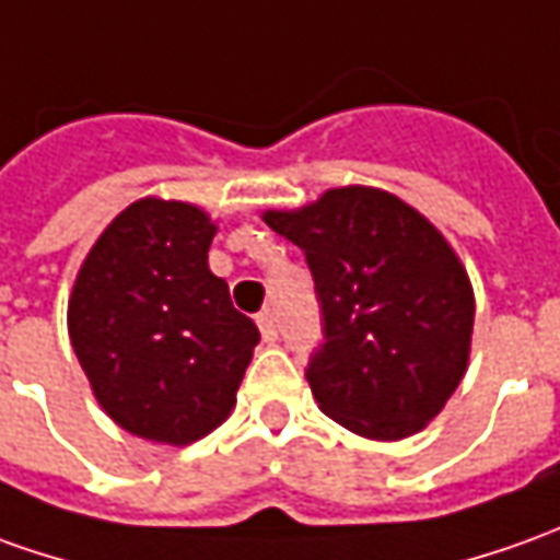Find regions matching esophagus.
I'll use <instances>...</instances> for the list:
<instances>
[{
  "mask_svg": "<svg viewBox=\"0 0 560 560\" xmlns=\"http://www.w3.org/2000/svg\"><path fill=\"white\" fill-rule=\"evenodd\" d=\"M257 325H260V334H264L266 343H276L279 340V322H276V312H260L257 315Z\"/></svg>",
  "mask_w": 560,
  "mask_h": 560,
  "instance_id": "obj_1",
  "label": "esophagus"
}]
</instances>
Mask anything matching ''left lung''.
<instances>
[{"label": "left lung", "mask_w": 560, "mask_h": 560, "mask_svg": "<svg viewBox=\"0 0 560 560\" xmlns=\"http://www.w3.org/2000/svg\"><path fill=\"white\" fill-rule=\"evenodd\" d=\"M264 220L315 279L325 340L306 380L318 408L374 441L425 429L466 374L475 322L469 276L444 235L374 186L328 189Z\"/></svg>", "instance_id": "1"}]
</instances>
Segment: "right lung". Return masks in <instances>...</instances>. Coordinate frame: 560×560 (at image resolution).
Returning <instances> with one entry per match:
<instances>
[{
	"instance_id": "right-lung-1",
	"label": "right lung",
	"mask_w": 560,
	"mask_h": 560,
	"mask_svg": "<svg viewBox=\"0 0 560 560\" xmlns=\"http://www.w3.org/2000/svg\"><path fill=\"white\" fill-rule=\"evenodd\" d=\"M217 226L196 205L140 199L94 242L67 310L101 408L131 435L192 444L223 423L260 330L208 269Z\"/></svg>"
}]
</instances>
